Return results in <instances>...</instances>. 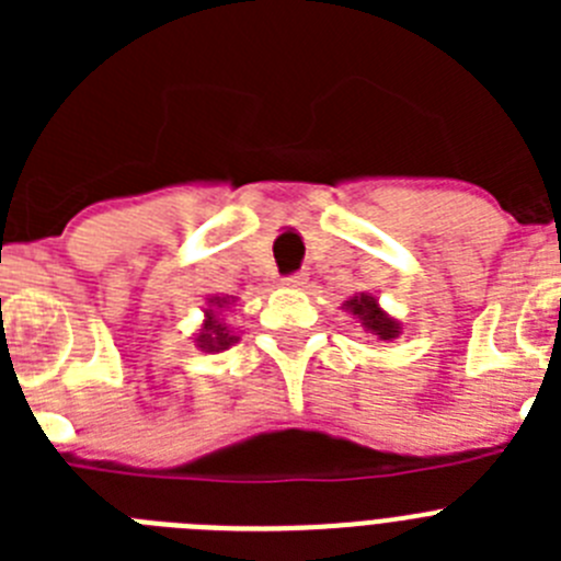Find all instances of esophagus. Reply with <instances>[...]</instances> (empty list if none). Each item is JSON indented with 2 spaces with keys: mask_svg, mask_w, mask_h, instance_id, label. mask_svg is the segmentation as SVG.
<instances>
[{
  "mask_svg": "<svg viewBox=\"0 0 561 561\" xmlns=\"http://www.w3.org/2000/svg\"><path fill=\"white\" fill-rule=\"evenodd\" d=\"M284 284H286V286H304V284H306V272H304V270H300V272H291V275L284 277Z\"/></svg>",
  "mask_w": 561,
  "mask_h": 561,
  "instance_id": "34e87169",
  "label": "esophagus"
}]
</instances>
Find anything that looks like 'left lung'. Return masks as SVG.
I'll return each instance as SVG.
<instances>
[{"instance_id":"left-lung-1","label":"left lung","mask_w":561,"mask_h":561,"mask_svg":"<svg viewBox=\"0 0 561 561\" xmlns=\"http://www.w3.org/2000/svg\"><path fill=\"white\" fill-rule=\"evenodd\" d=\"M345 309L354 311V314L362 320V325H365L368 331H374L379 340H393V336H399V323L390 320V317L379 309L376 297L370 295L351 297V300H345Z\"/></svg>"}]
</instances>
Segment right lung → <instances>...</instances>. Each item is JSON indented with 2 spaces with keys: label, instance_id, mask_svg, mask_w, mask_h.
Listing matches in <instances>:
<instances>
[{
  "label": "right lung",
  "instance_id": "right-lung-1",
  "mask_svg": "<svg viewBox=\"0 0 561 561\" xmlns=\"http://www.w3.org/2000/svg\"><path fill=\"white\" fill-rule=\"evenodd\" d=\"M216 304H225V300H216ZM232 342H236V336L227 334L225 329H221L219 323H216V317L207 311V323H205V331H202L199 336H196V345H199L202 351H225L230 348Z\"/></svg>",
  "mask_w": 561,
  "mask_h": 561
}]
</instances>
